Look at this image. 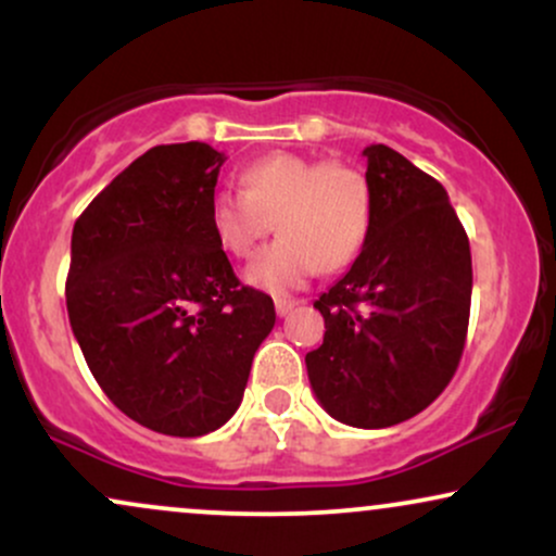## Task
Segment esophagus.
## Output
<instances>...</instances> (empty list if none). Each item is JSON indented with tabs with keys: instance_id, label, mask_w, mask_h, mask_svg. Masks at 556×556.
Segmentation results:
<instances>
[{
	"instance_id": "34e87169",
	"label": "esophagus",
	"mask_w": 556,
	"mask_h": 556,
	"mask_svg": "<svg viewBox=\"0 0 556 556\" xmlns=\"http://www.w3.org/2000/svg\"><path fill=\"white\" fill-rule=\"evenodd\" d=\"M295 305H298V300H292V298H277V300H274V308H277V316L279 318L290 314V311L295 308Z\"/></svg>"
}]
</instances>
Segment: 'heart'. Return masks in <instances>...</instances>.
I'll return each instance as SVG.
<instances>
[{
	"label": "heart",
	"instance_id": "obj_1",
	"mask_svg": "<svg viewBox=\"0 0 556 556\" xmlns=\"http://www.w3.org/2000/svg\"><path fill=\"white\" fill-rule=\"evenodd\" d=\"M242 190H219L212 227L235 258H251L269 235L279 238L248 266V282L269 292L300 287L324 271H340L361 256L374 222L366 175L342 162H318L290 151L266 154L240 175Z\"/></svg>",
	"mask_w": 556,
	"mask_h": 556
}]
</instances>
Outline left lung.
Segmentation results:
<instances>
[{"instance_id": "8db88e82", "label": "left lung", "mask_w": 556, "mask_h": 556, "mask_svg": "<svg viewBox=\"0 0 556 556\" xmlns=\"http://www.w3.org/2000/svg\"><path fill=\"white\" fill-rule=\"evenodd\" d=\"M363 156L371 232L350 271L314 303L327 331L305 368L331 418L387 429L418 416L455 376L473 266L442 182L384 143Z\"/></svg>"}]
</instances>
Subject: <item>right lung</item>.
<instances>
[{
    "mask_svg": "<svg viewBox=\"0 0 556 556\" xmlns=\"http://www.w3.org/2000/svg\"><path fill=\"white\" fill-rule=\"evenodd\" d=\"M222 164L198 140L154 146L73 227L65 298L83 358L127 418L167 437L232 418L277 318L214 235Z\"/></svg>",
    "mask_w": 556,
    "mask_h": 556,
    "instance_id": "add662e5",
    "label": "right lung"
}]
</instances>
